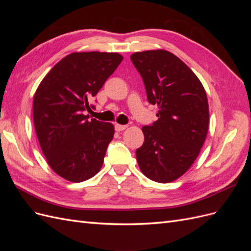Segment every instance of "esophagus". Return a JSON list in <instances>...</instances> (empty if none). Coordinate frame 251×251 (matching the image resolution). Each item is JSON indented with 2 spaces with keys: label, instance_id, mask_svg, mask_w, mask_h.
<instances>
[{
  "label": "esophagus",
  "instance_id": "esophagus-1",
  "mask_svg": "<svg viewBox=\"0 0 251 251\" xmlns=\"http://www.w3.org/2000/svg\"><path fill=\"white\" fill-rule=\"evenodd\" d=\"M126 127H127V126H126V125H118V124H116V125H115V130H116L117 132L125 131Z\"/></svg>",
  "mask_w": 251,
  "mask_h": 251
}]
</instances>
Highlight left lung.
<instances>
[{"instance_id":"left-lung-1","label":"left lung","mask_w":251,"mask_h":251,"mask_svg":"<svg viewBox=\"0 0 251 251\" xmlns=\"http://www.w3.org/2000/svg\"><path fill=\"white\" fill-rule=\"evenodd\" d=\"M131 59L146 86L148 100L158 105V120L144 126L136 151L149 179L169 183L185 174L200 154L209 126L206 92L196 74L166 50L135 52Z\"/></svg>"}]
</instances>
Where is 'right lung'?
I'll list each match as a JSON object with an SVG mask.
<instances>
[{
	"mask_svg": "<svg viewBox=\"0 0 251 251\" xmlns=\"http://www.w3.org/2000/svg\"><path fill=\"white\" fill-rule=\"evenodd\" d=\"M111 52H73L52 68L33 97V123L53 172L71 182L100 171L114 126L89 119L90 100L123 62Z\"/></svg>",
	"mask_w": 251,
	"mask_h": 251,
	"instance_id": "1",
	"label": "right lung"
}]
</instances>
